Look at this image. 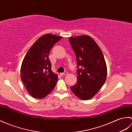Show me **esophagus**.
Masks as SVG:
<instances>
[{
    "label": "esophagus",
    "instance_id": "34e87169",
    "mask_svg": "<svg viewBox=\"0 0 132 132\" xmlns=\"http://www.w3.org/2000/svg\"><path fill=\"white\" fill-rule=\"evenodd\" d=\"M61 76H63V75H67L68 74V72H67V71H65L64 72H62L60 73Z\"/></svg>",
    "mask_w": 132,
    "mask_h": 132
}]
</instances>
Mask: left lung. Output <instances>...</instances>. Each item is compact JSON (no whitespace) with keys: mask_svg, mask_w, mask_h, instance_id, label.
I'll return each instance as SVG.
<instances>
[{"mask_svg":"<svg viewBox=\"0 0 132 132\" xmlns=\"http://www.w3.org/2000/svg\"><path fill=\"white\" fill-rule=\"evenodd\" d=\"M69 40L76 54L78 67L77 83L70 88L79 98L90 100L106 80L107 66L103 54L89 36H74Z\"/></svg>","mask_w":132,"mask_h":132,"instance_id":"1","label":"left lung"}]
</instances>
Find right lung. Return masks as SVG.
I'll use <instances>...</instances> for the list:
<instances>
[{
	"instance_id": "right-lung-1",
	"label": "right lung",
	"mask_w": 132,
	"mask_h": 132,
	"mask_svg": "<svg viewBox=\"0 0 132 132\" xmlns=\"http://www.w3.org/2000/svg\"><path fill=\"white\" fill-rule=\"evenodd\" d=\"M62 36L47 34L40 36L29 49L21 67V78L27 92L35 98L45 97L53 90L57 75L51 70L49 53Z\"/></svg>"
}]
</instances>
